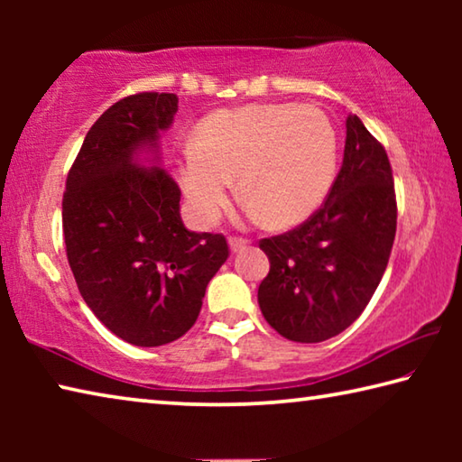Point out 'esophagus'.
I'll return each instance as SVG.
<instances>
[{
    "mask_svg": "<svg viewBox=\"0 0 462 462\" xmlns=\"http://www.w3.org/2000/svg\"><path fill=\"white\" fill-rule=\"evenodd\" d=\"M228 246H230L232 253H242V250L248 246V240H245V238H230Z\"/></svg>",
    "mask_w": 462,
    "mask_h": 462,
    "instance_id": "esophagus-1",
    "label": "esophagus"
}]
</instances>
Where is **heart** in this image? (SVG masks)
<instances>
[{
  "instance_id": "1",
  "label": "heart",
  "mask_w": 462,
  "mask_h": 462,
  "mask_svg": "<svg viewBox=\"0 0 462 462\" xmlns=\"http://www.w3.org/2000/svg\"><path fill=\"white\" fill-rule=\"evenodd\" d=\"M338 134L316 106L254 104L203 118L195 146L179 161L191 216L214 224L228 206L232 179L248 214L287 228L316 214L332 189Z\"/></svg>"
}]
</instances>
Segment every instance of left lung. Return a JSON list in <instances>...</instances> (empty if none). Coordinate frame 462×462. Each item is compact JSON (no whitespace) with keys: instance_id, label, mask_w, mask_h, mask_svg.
Returning <instances> with one entry per match:
<instances>
[{"instance_id":"8db88e82","label":"left lung","mask_w":462,"mask_h":462,"mask_svg":"<svg viewBox=\"0 0 462 462\" xmlns=\"http://www.w3.org/2000/svg\"><path fill=\"white\" fill-rule=\"evenodd\" d=\"M395 226L385 148L358 116H348L342 167L324 206L300 228L261 240L271 263L259 287L264 319L293 342L346 330L387 269Z\"/></svg>"}]
</instances>
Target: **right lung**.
Returning <instances> with one entry per match:
<instances>
[{
  "instance_id": "add662e5",
  "label": "right lung",
  "mask_w": 462,
  "mask_h": 462,
  "mask_svg": "<svg viewBox=\"0 0 462 462\" xmlns=\"http://www.w3.org/2000/svg\"><path fill=\"white\" fill-rule=\"evenodd\" d=\"M175 93H136L93 124L67 177L62 232L79 293L109 332L162 346L189 330L228 259L222 234L191 232L181 189L161 169Z\"/></svg>"
}]
</instances>
